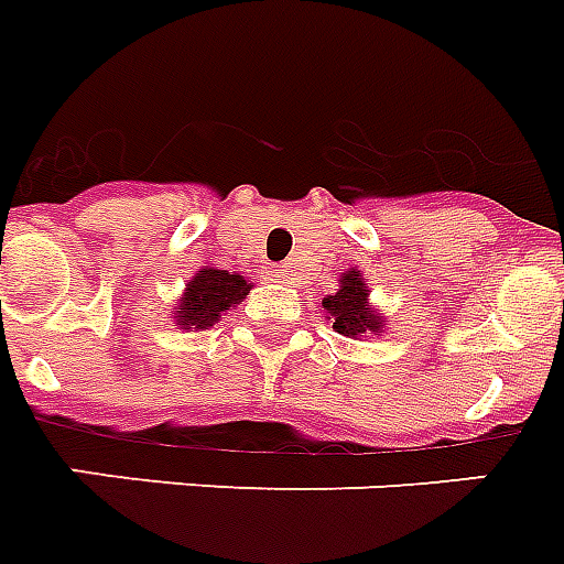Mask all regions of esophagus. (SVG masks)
<instances>
[{
  "label": "esophagus",
  "instance_id": "esophagus-1",
  "mask_svg": "<svg viewBox=\"0 0 564 564\" xmlns=\"http://www.w3.org/2000/svg\"><path fill=\"white\" fill-rule=\"evenodd\" d=\"M273 273H276L279 279H291V268H288V264H279V268L273 270Z\"/></svg>",
  "mask_w": 564,
  "mask_h": 564
}]
</instances>
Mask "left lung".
Segmentation results:
<instances>
[{"instance_id":"1","label":"left lung","mask_w":564,"mask_h":564,"mask_svg":"<svg viewBox=\"0 0 564 564\" xmlns=\"http://www.w3.org/2000/svg\"><path fill=\"white\" fill-rule=\"evenodd\" d=\"M319 305L326 311V319H332L337 335L352 337V340L381 335L387 326L384 314L369 303V285L358 268L346 270L344 276L337 279L335 294L323 296Z\"/></svg>"}]
</instances>
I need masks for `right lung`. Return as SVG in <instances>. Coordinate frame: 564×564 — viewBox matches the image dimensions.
I'll list each match as a JSON object with an SVG mask.
<instances>
[{"instance_id": "add662e5", "label": "right lung", "mask_w": 564, "mask_h": 564, "mask_svg": "<svg viewBox=\"0 0 564 564\" xmlns=\"http://www.w3.org/2000/svg\"><path fill=\"white\" fill-rule=\"evenodd\" d=\"M250 288H253V282L241 273L215 268L206 261L204 268L186 282L177 305L171 311V319L186 332H192V328L204 332V328L215 326L227 311L245 303Z\"/></svg>"}]
</instances>
